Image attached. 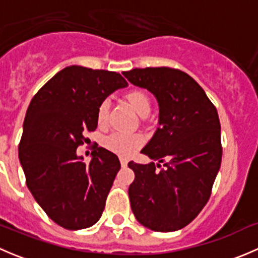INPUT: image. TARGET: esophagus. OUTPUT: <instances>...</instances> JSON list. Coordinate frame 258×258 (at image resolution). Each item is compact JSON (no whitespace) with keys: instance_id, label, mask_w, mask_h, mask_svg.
I'll return each mask as SVG.
<instances>
[{"instance_id":"1","label":"esophagus","mask_w":258,"mask_h":258,"mask_svg":"<svg viewBox=\"0 0 258 258\" xmlns=\"http://www.w3.org/2000/svg\"><path fill=\"white\" fill-rule=\"evenodd\" d=\"M119 162H121V166H122V167H126L127 163H128V161H127L126 158L121 157V158H119Z\"/></svg>"}]
</instances>
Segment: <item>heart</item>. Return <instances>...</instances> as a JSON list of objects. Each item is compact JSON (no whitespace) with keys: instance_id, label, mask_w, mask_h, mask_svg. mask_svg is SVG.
<instances>
[{"instance_id":"obj_1","label":"heart","mask_w":258,"mask_h":258,"mask_svg":"<svg viewBox=\"0 0 258 258\" xmlns=\"http://www.w3.org/2000/svg\"><path fill=\"white\" fill-rule=\"evenodd\" d=\"M124 98H126L127 103L131 106L132 110L139 116L146 117L151 112V100L145 91L131 90L126 93ZM108 108H110L108 101H102L98 106L97 113H96L98 126H103L107 121ZM142 144H144V140L136 135L126 136V135L121 134H112L103 140V146L108 151L121 156H131L141 147Z\"/></svg>"}]
</instances>
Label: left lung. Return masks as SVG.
I'll list each match as a JSON object with an SVG mask.
<instances>
[{
	"instance_id": "obj_1",
	"label": "left lung",
	"mask_w": 258,
	"mask_h": 258,
	"mask_svg": "<svg viewBox=\"0 0 258 258\" xmlns=\"http://www.w3.org/2000/svg\"><path fill=\"white\" fill-rule=\"evenodd\" d=\"M122 74L132 85L150 91L160 108L157 130L141 150L158 163L128 162L135 172L128 188L131 210L150 230H181L207 204L220 170L217 110L201 86L179 70L147 67Z\"/></svg>"
}]
</instances>
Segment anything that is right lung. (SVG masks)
<instances>
[{"instance_id":"add662e5","label":"right lung","mask_w":258,"mask_h":258,"mask_svg":"<svg viewBox=\"0 0 258 258\" xmlns=\"http://www.w3.org/2000/svg\"><path fill=\"white\" fill-rule=\"evenodd\" d=\"M127 85L116 72L69 66L28 106L18 146L26 183L48 217L66 230L91 227L102 215L121 163L103 147L85 163L76 150L87 140L85 132L97 127L100 103Z\"/></svg>"}]
</instances>
